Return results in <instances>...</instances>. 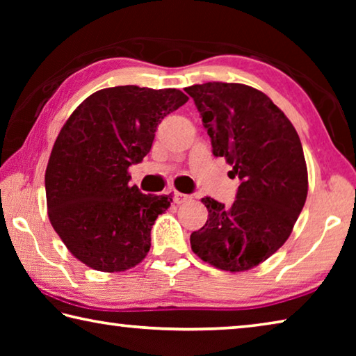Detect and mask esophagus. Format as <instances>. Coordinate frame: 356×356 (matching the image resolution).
<instances>
[{"label":"esophagus","mask_w":356,"mask_h":356,"mask_svg":"<svg viewBox=\"0 0 356 356\" xmlns=\"http://www.w3.org/2000/svg\"><path fill=\"white\" fill-rule=\"evenodd\" d=\"M172 197H174V202H176V204H184V202L190 200L188 195H184V193H180V191H174Z\"/></svg>","instance_id":"esophagus-1"}]
</instances>
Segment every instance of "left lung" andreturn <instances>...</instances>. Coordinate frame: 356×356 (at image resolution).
<instances>
[{"label": "left lung", "mask_w": 356, "mask_h": 356, "mask_svg": "<svg viewBox=\"0 0 356 356\" xmlns=\"http://www.w3.org/2000/svg\"><path fill=\"white\" fill-rule=\"evenodd\" d=\"M212 140L238 177L231 207L202 197L209 218L191 250L226 272H245L275 254L291 236L308 196V170L297 130L264 92L240 83L185 88Z\"/></svg>", "instance_id": "left-lung-1"}]
</instances>
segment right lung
<instances>
[{"label":"right lung","instance_id":"1","mask_svg":"<svg viewBox=\"0 0 356 356\" xmlns=\"http://www.w3.org/2000/svg\"><path fill=\"white\" fill-rule=\"evenodd\" d=\"M179 89L106 88L65 120L45 171L48 218L78 261L124 272L150 250V229L171 195H143L129 168L152 147L161 119L186 104Z\"/></svg>","mask_w":356,"mask_h":356}]
</instances>
